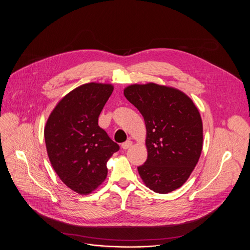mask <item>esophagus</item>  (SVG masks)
<instances>
[{"label":"esophagus","instance_id":"34e87169","mask_svg":"<svg viewBox=\"0 0 250 250\" xmlns=\"http://www.w3.org/2000/svg\"><path fill=\"white\" fill-rule=\"evenodd\" d=\"M131 145H132V142L130 140H126L125 142H124V144L122 145V147L124 149H127V148H129L131 146Z\"/></svg>","mask_w":250,"mask_h":250}]
</instances>
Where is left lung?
Segmentation results:
<instances>
[{
    "label": "left lung",
    "instance_id": "left-lung-1",
    "mask_svg": "<svg viewBox=\"0 0 250 250\" xmlns=\"http://www.w3.org/2000/svg\"><path fill=\"white\" fill-rule=\"evenodd\" d=\"M124 94L146 126L147 159L137 167L141 179L159 194L181 187L203 147V124L193 101L179 90L154 83L128 86Z\"/></svg>",
    "mask_w": 250,
    "mask_h": 250
}]
</instances>
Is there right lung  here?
Segmentation results:
<instances>
[{"instance_id":"right-lung-1","label":"right lung","mask_w":250,"mask_h":250,"mask_svg":"<svg viewBox=\"0 0 250 250\" xmlns=\"http://www.w3.org/2000/svg\"><path fill=\"white\" fill-rule=\"evenodd\" d=\"M110 84H84L67 94L50 114L44 138L50 163L62 182L87 195L104 182L106 161L120 149L98 125L112 95Z\"/></svg>"}]
</instances>
